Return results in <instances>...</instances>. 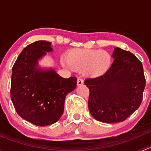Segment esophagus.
<instances>
[{"mask_svg": "<svg viewBox=\"0 0 151 151\" xmlns=\"http://www.w3.org/2000/svg\"><path fill=\"white\" fill-rule=\"evenodd\" d=\"M77 85H83L84 82H83V80L81 78H78L77 79Z\"/></svg>", "mask_w": 151, "mask_h": 151, "instance_id": "obj_1", "label": "esophagus"}]
</instances>
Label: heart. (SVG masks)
I'll use <instances>...</instances> for the list:
<instances>
[{
	"instance_id": "b5f03b06",
	"label": "heart",
	"mask_w": 151,
	"mask_h": 151,
	"mask_svg": "<svg viewBox=\"0 0 151 151\" xmlns=\"http://www.w3.org/2000/svg\"><path fill=\"white\" fill-rule=\"evenodd\" d=\"M61 63L68 69L81 71L85 77L95 78L106 74L112 63L109 52L99 49H73L67 52Z\"/></svg>"
}]
</instances>
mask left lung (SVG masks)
I'll use <instances>...</instances> for the list:
<instances>
[{"instance_id": "obj_1", "label": "left lung", "mask_w": 151, "mask_h": 151, "mask_svg": "<svg viewBox=\"0 0 151 151\" xmlns=\"http://www.w3.org/2000/svg\"><path fill=\"white\" fill-rule=\"evenodd\" d=\"M112 58L106 74L85 81L90 112L103 123L121 122L130 116L141 104L145 86L142 64L134 55L115 47Z\"/></svg>"}]
</instances>
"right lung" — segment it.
<instances>
[{"instance_id": "right-lung-1", "label": "right lung", "mask_w": 151, "mask_h": 151, "mask_svg": "<svg viewBox=\"0 0 151 151\" xmlns=\"http://www.w3.org/2000/svg\"><path fill=\"white\" fill-rule=\"evenodd\" d=\"M52 51L51 42L37 41L23 49L12 67L11 99L18 115L36 126L56 123L65 99L77 87V78H63L54 69L43 70L38 60Z\"/></svg>"}]
</instances>
